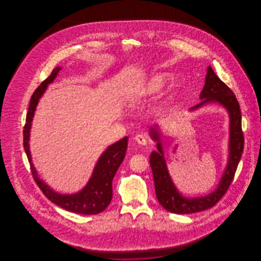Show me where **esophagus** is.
<instances>
[{
  "instance_id": "obj_1",
  "label": "esophagus",
  "mask_w": 261,
  "mask_h": 261,
  "mask_svg": "<svg viewBox=\"0 0 261 261\" xmlns=\"http://www.w3.org/2000/svg\"><path fill=\"white\" fill-rule=\"evenodd\" d=\"M135 141L137 142V144H140V145H146V143H147V141H146V137L143 135V134H139V135H136L135 136Z\"/></svg>"
}]
</instances>
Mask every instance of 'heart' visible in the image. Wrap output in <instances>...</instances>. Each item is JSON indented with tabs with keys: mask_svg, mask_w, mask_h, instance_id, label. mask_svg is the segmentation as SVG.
<instances>
[{
	"mask_svg": "<svg viewBox=\"0 0 261 261\" xmlns=\"http://www.w3.org/2000/svg\"><path fill=\"white\" fill-rule=\"evenodd\" d=\"M167 79L166 74L156 73L147 81L133 89L130 94V99L133 100H140L155 95L165 86Z\"/></svg>",
	"mask_w": 261,
	"mask_h": 261,
	"instance_id": "heart-1",
	"label": "heart"
}]
</instances>
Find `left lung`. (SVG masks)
I'll list each match as a JSON object with an SVG mask.
<instances>
[{"instance_id":"left-lung-1","label":"left lung","mask_w":261,"mask_h":261,"mask_svg":"<svg viewBox=\"0 0 261 261\" xmlns=\"http://www.w3.org/2000/svg\"><path fill=\"white\" fill-rule=\"evenodd\" d=\"M200 99L202 100L197 106L191 107L190 111L197 110L207 103H218L226 108L229 116L228 161L217 189L210 194L198 198H187L178 191L167 168L160 128L158 125L150 128V136L156 142L158 148V151L151 153L149 161L155 182V195L164 209L178 215L204 211L216 205L232 182L244 151V133L242 130V115L238 100L232 90L222 82L211 66L207 68L205 85L200 92Z\"/></svg>"}]
</instances>
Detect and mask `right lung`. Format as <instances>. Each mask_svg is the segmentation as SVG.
Here are the masks:
<instances>
[{
    "instance_id": "1",
    "label": "right lung",
    "mask_w": 261,
    "mask_h": 261,
    "mask_svg": "<svg viewBox=\"0 0 261 261\" xmlns=\"http://www.w3.org/2000/svg\"><path fill=\"white\" fill-rule=\"evenodd\" d=\"M60 70H61V67L55 68L49 76L35 89L34 94L31 98L26 117V123L23 130L24 149L28 156L34 180L48 200L55 203L56 205L60 206L67 211L72 212L75 214L89 216L100 214V212L106 210L107 206L111 202L113 197L112 181L118 167L120 166L126 155L128 139L127 136L107 147V149L100 155L99 161L96 163L93 173L86 187L75 194H61L55 192L44 183V181L40 179L32 161L29 141L34 112L38 105L40 98L44 94L47 86L55 80Z\"/></svg>"
}]
</instances>
